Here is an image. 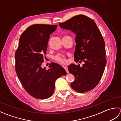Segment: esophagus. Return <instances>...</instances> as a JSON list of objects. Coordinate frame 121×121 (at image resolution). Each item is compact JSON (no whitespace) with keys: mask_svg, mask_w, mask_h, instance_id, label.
<instances>
[{"mask_svg":"<svg viewBox=\"0 0 121 121\" xmlns=\"http://www.w3.org/2000/svg\"><path fill=\"white\" fill-rule=\"evenodd\" d=\"M63 68H64V69H65V71H66V72L67 73H69V70H68V68L67 66H63Z\"/></svg>","mask_w":121,"mask_h":121,"instance_id":"1","label":"esophagus"}]
</instances>
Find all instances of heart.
Instances as JSON below:
<instances>
[{
  "mask_svg": "<svg viewBox=\"0 0 121 121\" xmlns=\"http://www.w3.org/2000/svg\"><path fill=\"white\" fill-rule=\"evenodd\" d=\"M55 59L56 61H58V62L61 63H65L66 62L65 56L63 55H61V54H59V55L56 56H55Z\"/></svg>",
  "mask_w": 121,
  "mask_h": 121,
  "instance_id": "b5f03b06",
  "label": "heart"
}]
</instances>
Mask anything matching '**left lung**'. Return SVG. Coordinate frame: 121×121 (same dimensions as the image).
Instances as JSON below:
<instances>
[{"instance_id":"1","label":"left lung","mask_w":121,"mask_h":121,"mask_svg":"<svg viewBox=\"0 0 121 121\" xmlns=\"http://www.w3.org/2000/svg\"><path fill=\"white\" fill-rule=\"evenodd\" d=\"M59 26L76 34L74 60L77 63L78 61L85 63L82 67L79 64L69 66V72L75 77L71 86L81 93L91 91L99 83L107 63L101 33L94 20L83 14L60 23Z\"/></svg>"}]
</instances>
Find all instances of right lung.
Wrapping results in <instances>:
<instances>
[{"mask_svg": "<svg viewBox=\"0 0 121 121\" xmlns=\"http://www.w3.org/2000/svg\"><path fill=\"white\" fill-rule=\"evenodd\" d=\"M56 27L57 25H30L21 35L15 53L18 78L25 91L35 98L45 99L52 96L56 79L66 74L57 63H50L47 70L41 66L50 35Z\"/></svg>", "mask_w": 121, "mask_h": 121, "instance_id": "add662e5", "label": "right lung"}]
</instances>
